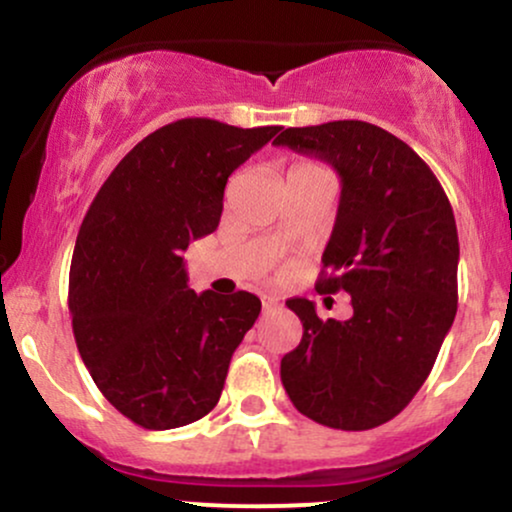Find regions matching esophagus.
<instances>
[{
	"instance_id": "obj_1",
	"label": "esophagus",
	"mask_w": 512,
	"mask_h": 512,
	"mask_svg": "<svg viewBox=\"0 0 512 512\" xmlns=\"http://www.w3.org/2000/svg\"><path fill=\"white\" fill-rule=\"evenodd\" d=\"M262 308H264V313H267V310L279 308V301H276V298H272V296H264L262 298Z\"/></svg>"
}]
</instances>
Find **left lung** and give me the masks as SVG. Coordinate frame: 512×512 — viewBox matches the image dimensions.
<instances>
[{
	"mask_svg": "<svg viewBox=\"0 0 512 512\" xmlns=\"http://www.w3.org/2000/svg\"><path fill=\"white\" fill-rule=\"evenodd\" d=\"M274 144L330 163L342 180L315 289L346 291L354 308L349 320L322 322L308 298L286 301L303 339L281 358V383L317 424L368 431L419 392L455 320V214L433 170L383 127H289Z\"/></svg>",
	"mask_w": 512,
	"mask_h": 512,
	"instance_id": "8db88e82",
	"label": "left lung"
}]
</instances>
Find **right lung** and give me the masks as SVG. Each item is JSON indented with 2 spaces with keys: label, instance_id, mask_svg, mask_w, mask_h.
Masks as SVG:
<instances>
[{
  "label": "right lung",
  "instance_id": "right-lung-1",
  "mask_svg": "<svg viewBox=\"0 0 512 512\" xmlns=\"http://www.w3.org/2000/svg\"><path fill=\"white\" fill-rule=\"evenodd\" d=\"M279 129L170 122L117 163L86 211L69 269L74 339L103 397L137 426H187L219 402L262 303L195 293L182 252L216 231L228 175Z\"/></svg>",
  "mask_w": 512,
  "mask_h": 512
}]
</instances>
